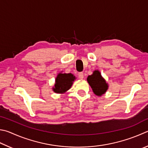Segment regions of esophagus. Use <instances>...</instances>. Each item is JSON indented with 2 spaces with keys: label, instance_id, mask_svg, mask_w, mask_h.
<instances>
[{
  "label": "esophagus",
  "instance_id": "1",
  "mask_svg": "<svg viewBox=\"0 0 148 148\" xmlns=\"http://www.w3.org/2000/svg\"><path fill=\"white\" fill-rule=\"evenodd\" d=\"M78 77L79 79H83V77H84V76H83V72H79L78 74Z\"/></svg>",
  "mask_w": 148,
  "mask_h": 148
}]
</instances>
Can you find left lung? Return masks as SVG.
<instances>
[{
    "mask_svg": "<svg viewBox=\"0 0 148 148\" xmlns=\"http://www.w3.org/2000/svg\"><path fill=\"white\" fill-rule=\"evenodd\" d=\"M88 84L92 88L93 92L96 96H101L107 92L109 88L107 83L98 70L93 71L92 74L88 76L87 78Z\"/></svg>",
    "mask_w": 148,
    "mask_h": 148,
    "instance_id": "obj_1",
    "label": "left lung"
}]
</instances>
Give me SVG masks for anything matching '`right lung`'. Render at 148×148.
<instances>
[{
  "mask_svg": "<svg viewBox=\"0 0 148 148\" xmlns=\"http://www.w3.org/2000/svg\"><path fill=\"white\" fill-rule=\"evenodd\" d=\"M76 79V77L71 73L66 74L61 72L56 77L55 84L52 87V90L58 94L65 93L71 88Z\"/></svg>",
  "mask_w": 148,
  "mask_h": 148,
  "instance_id": "right-lung-1",
  "label": "right lung"
}]
</instances>
